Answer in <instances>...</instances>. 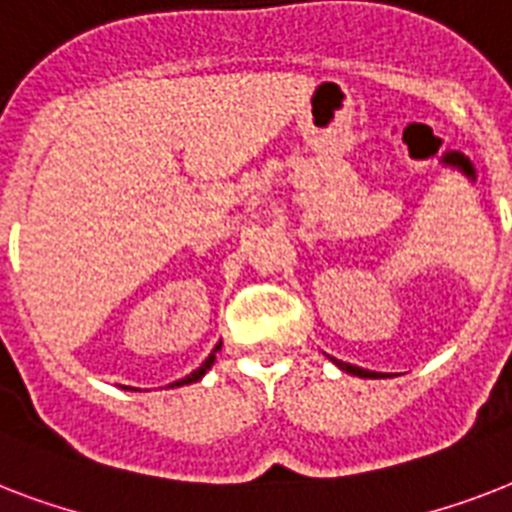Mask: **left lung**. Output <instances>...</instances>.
<instances>
[{
	"label": "left lung",
	"instance_id": "8db88e82",
	"mask_svg": "<svg viewBox=\"0 0 512 512\" xmlns=\"http://www.w3.org/2000/svg\"><path fill=\"white\" fill-rule=\"evenodd\" d=\"M335 364L340 366L342 372H348V374H356V377H385V374H380V372H369V369H361V366L345 364V361H337V358H335Z\"/></svg>",
	"mask_w": 512,
	"mask_h": 512
}]
</instances>
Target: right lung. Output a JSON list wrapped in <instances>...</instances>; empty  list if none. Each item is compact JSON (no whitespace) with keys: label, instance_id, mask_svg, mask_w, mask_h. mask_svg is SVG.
Masks as SVG:
<instances>
[{"label":"right lung","instance_id":"right-lung-1","mask_svg":"<svg viewBox=\"0 0 512 512\" xmlns=\"http://www.w3.org/2000/svg\"><path fill=\"white\" fill-rule=\"evenodd\" d=\"M217 350V348H215ZM215 364V353H209V358L207 361H204V364L199 366V369H196V372H191L188 374V377H183V380H177V382H172V385H188V382H196V380H201V377H204V372H207L209 366Z\"/></svg>","mask_w":512,"mask_h":512}]
</instances>
